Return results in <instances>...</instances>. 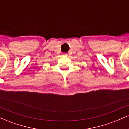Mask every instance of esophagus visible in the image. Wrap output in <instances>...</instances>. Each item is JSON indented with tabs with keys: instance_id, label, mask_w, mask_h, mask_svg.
<instances>
[{
	"instance_id": "1",
	"label": "esophagus",
	"mask_w": 129,
	"mask_h": 129,
	"mask_svg": "<svg viewBox=\"0 0 129 129\" xmlns=\"http://www.w3.org/2000/svg\"><path fill=\"white\" fill-rule=\"evenodd\" d=\"M63 55H64V56H67V54H63Z\"/></svg>"
}]
</instances>
